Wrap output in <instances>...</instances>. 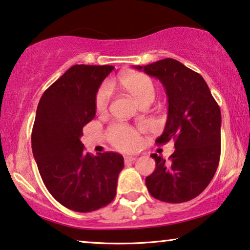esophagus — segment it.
Returning a JSON list of instances; mask_svg holds the SVG:
<instances>
[{
	"mask_svg": "<svg viewBox=\"0 0 250 250\" xmlns=\"http://www.w3.org/2000/svg\"><path fill=\"white\" fill-rule=\"evenodd\" d=\"M137 159L136 156H125V163H131Z\"/></svg>",
	"mask_w": 250,
	"mask_h": 250,
	"instance_id": "1",
	"label": "esophagus"
}]
</instances>
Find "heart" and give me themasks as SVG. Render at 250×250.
Here are the masks:
<instances>
[{
    "label": "heart",
    "instance_id": "b5f03b06",
    "mask_svg": "<svg viewBox=\"0 0 250 250\" xmlns=\"http://www.w3.org/2000/svg\"><path fill=\"white\" fill-rule=\"evenodd\" d=\"M119 84L125 93L143 105L145 103H151L156 96V86L154 81L143 73H129L119 78ZM111 99V89L102 86L96 93L95 109L99 113H104L107 110ZM109 138L115 147L131 150L139 144V138L135 130L124 125L111 126Z\"/></svg>",
    "mask_w": 250,
    "mask_h": 250
}]
</instances>
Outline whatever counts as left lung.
Masks as SVG:
<instances>
[{
	"mask_svg": "<svg viewBox=\"0 0 250 250\" xmlns=\"http://www.w3.org/2000/svg\"><path fill=\"white\" fill-rule=\"evenodd\" d=\"M158 78L168 98V114L156 144L175 141L169 158L152 154L156 168L146 177L155 199L182 203L201 194L217 172L221 152V112L199 73L173 58L133 66Z\"/></svg>",
	"mask_w": 250,
	"mask_h": 250,
	"instance_id": "obj_1",
	"label": "left lung"
}]
</instances>
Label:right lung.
<instances>
[{
    "mask_svg": "<svg viewBox=\"0 0 250 250\" xmlns=\"http://www.w3.org/2000/svg\"><path fill=\"white\" fill-rule=\"evenodd\" d=\"M113 66L74 65L40 99L31 145L40 176L62 206L76 212L106 207L117 193L124 157L86 152L83 126L95 117V96Z\"/></svg>",
    "mask_w": 250,
    "mask_h": 250,
    "instance_id": "obj_1",
    "label": "right lung"
}]
</instances>
